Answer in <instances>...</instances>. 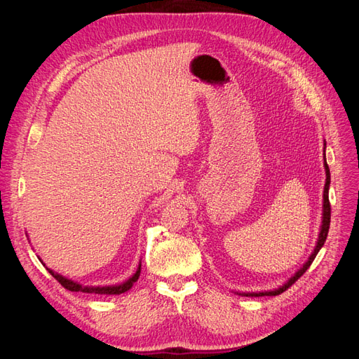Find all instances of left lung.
<instances>
[{
  "instance_id": "left-lung-1",
  "label": "left lung",
  "mask_w": 359,
  "mask_h": 359,
  "mask_svg": "<svg viewBox=\"0 0 359 359\" xmlns=\"http://www.w3.org/2000/svg\"><path fill=\"white\" fill-rule=\"evenodd\" d=\"M327 145V144H323ZM323 168H325V173H327V180H325V187H323V205H322V224H320V231H319V236H318V243L314 245V250L311 252V255L309 256V259L304 262V265L293 274L285 285H281L277 289L273 290H264V292H240L238 295H244V297H276L283 293L286 289H289L295 281L306 273L309 269V266L311 265V262L316 257V255L319 253V250L322 248V245L327 241L328 236V231H330V222H331V205H330V199H328V191H330V184H331V173H330V168L327 158H325V149H323Z\"/></svg>"
}]
</instances>
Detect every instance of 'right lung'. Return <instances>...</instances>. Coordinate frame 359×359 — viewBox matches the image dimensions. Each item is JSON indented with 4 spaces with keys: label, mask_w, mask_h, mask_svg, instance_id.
I'll use <instances>...</instances> for the list:
<instances>
[{
    "label": "right lung",
    "mask_w": 359,
    "mask_h": 359,
    "mask_svg": "<svg viewBox=\"0 0 359 359\" xmlns=\"http://www.w3.org/2000/svg\"><path fill=\"white\" fill-rule=\"evenodd\" d=\"M40 260H41V259H40ZM41 264H43V260H41ZM43 265H45V264H43ZM45 266H46V265H45ZM46 269L52 274V277H55V278L60 281L61 286H64V287L72 290V292L97 293V295H119V293H124V292H127L128 289H132L133 283H136V281H137V278H139V276H140V262H139V266H137V269H136V273H135L132 277H130V278L126 280V281H123V283L112 285V286H82L81 283H78V281H73V280H70V278H67V277H64V276L55 273V271H53V269L48 268V266H46Z\"/></svg>",
    "instance_id": "right-lung-1"
}]
</instances>
